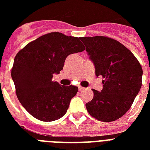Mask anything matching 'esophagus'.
<instances>
[{
	"label": "esophagus",
	"mask_w": 150,
	"mask_h": 150,
	"mask_svg": "<svg viewBox=\"0 0 150 150\" xmlns=\"http://www.w3.org/2000/svg\"><path fill=\"white\" fill-rule=\"evenodd\" d=\"M84 89L85 88H83V87L81 86H79V91H83Z\"/></svg>",
	"instance_id": "obj_1"
}]
</instances>
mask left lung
<instances>
[{
  "mask_svg": "<svg viewBox=\"0 0 150 150\" xmlns=\"http://www.w3.org/2000/svg\"><path fill=\"white\" fill-rule=\"evenodd\" d=\"M96 76H102L103 89L86 104L89 114L101 121H114L132 104L142 86V68L123 44L105 36L81 37Z\"/></svg>",
  "mask_w": 150,
  "mask_h": 150,
  "instance_id": "left-lung-1",
  "label": "left lung"
}]
</instances>
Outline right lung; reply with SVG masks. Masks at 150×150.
I'll list each match as a JSON object with an SVG mask.
<instances>
[{
  "label": "right lung",
  "mask_w": 150,
  "mask_h": 150,
  "mask_svg": "<svg viewBox=\"0 0 150 150\" xmlns=\"http://www.w3.org/2000/svg\"><path fill=\"white\" fill-rule=\"evenodd\" d=\"M85 50L79 38L54 32L28 43L15 57L11 78L17 97L35 118L53 121L67 112L78 87L52 80L63 69L66 57Z\"/></svg>",
  "instance_id": "add662e5"
}]
</instances>
